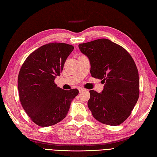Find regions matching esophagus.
I'll return each instance as SVG.
<instances>
[{
  "instance_id": "obj_1",
  "label": "esophagus",
  "mask_w": 157,
  "mask_h": 157,
  "mask_svg": "<svg viewBox=\"0 0 157 157\" xmlns=\"http://www.w3.org/2000/svg\"><path fill=\"white\" fill-rule=\"evenodd\" d=\"M78 90H79V92H82L83 91H85L86 90L84 89V88H83V87H78Z\"/></svg>"
}]
</instances>
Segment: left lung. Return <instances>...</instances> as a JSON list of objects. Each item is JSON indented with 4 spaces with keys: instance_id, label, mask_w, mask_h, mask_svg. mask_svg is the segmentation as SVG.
I'll return each mask as SVG.
<instances>
[{
    "instance_id": "1",
    "label": "left lung",
    "mask_w": 157,
    "mask_h": 157,
    "mask_svg": "<svg viewBox=\"0 0 157 157\" xmlns=\"http://www.w3.org/2000/svg\"><path fill=\"white\" fill-rule=\"evenodd\" d=\"M87 56L93 78L105 83L101 93L90 90L87 105L98 121L117 126L125 121L139 97L137 67L128 52L111 40L101 38L79 44Z\"/></svg>"
}]
</instances>
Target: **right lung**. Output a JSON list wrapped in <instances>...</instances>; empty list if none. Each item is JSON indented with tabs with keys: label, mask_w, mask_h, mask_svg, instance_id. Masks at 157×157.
Here are the masks:
<instances>
[{
	"label": "right lung",
	"mask_w": 157,
	"mask_h": 157,
	"mask_svg": "<svg viewBox=\"0 0 157 157\" xmlns=\"http://www.w3.org/2000/svg\"><path fill=\"white\" fill-rule=\"evenodd\" d=\"M73 50V46L65 43L45 44L28 56L20 70V101L26 114L38 126L49 127L61 121L79 94L77 89L64 90L54 83Z\"/></svg>",
	"instance_id": "1"
}]
</instances>
